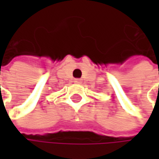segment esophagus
Listing matches in <instances>:
<instances>
[{"label": "esophagus", "instance_id": "1", "mask_svg": "<svg viewBox=\"0 0 159 159\" xmlns=\"http://www.w3.org/2000/svg\"><path fill=\"white\" fill-rule=\"evenodd\" d=\"M74 82L76 83V84H81V83H82V79H80V78H75V79L74 80Z\"/></svg>", "mask_w": 159, "mask_h": 159}]
</instances>
